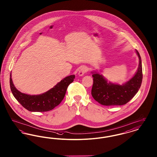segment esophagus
<instances>
[{
	"label": "esophagus",
	"instance_id": "obj_1",
	"mask_svg": "<svg viewBox=\"0 0 157 157\" xmlns=\"http://www.w3.org/2000/svg\"><path fill=\"white\" fill-rule=\"evenodd\" d=\"M87 71H88V67H82L79 71L78 74L79 76H83L85 73L87 72Z\"/></svg>",
	"mask_w": 157,
	"mask_h": 157
}]
</instances>
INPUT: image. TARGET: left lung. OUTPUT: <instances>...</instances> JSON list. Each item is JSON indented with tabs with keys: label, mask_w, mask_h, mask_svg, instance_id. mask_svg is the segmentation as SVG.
Masks as SVG:
<instances>
[{
	"label": "left lung",
	"mask_w": 157,
	"mask_h": 157,
	"mask_svg": "<svg viewBox=\"0 0 157 157\" xmlns=\"http://www.w3.org/2000/svg\"><path fill=\"white\" fill-rule=\"evenodd\" d=\"M136 53L139 58L137 72L131 79L122 85L108 82L102 75L92 72L94 83L91 94L100 104L105 106L126 104L138 92L142 83V69L140 55L136 50Z\"/></svg>",
	"instance_id": "8db88e82"
}]
</instances>
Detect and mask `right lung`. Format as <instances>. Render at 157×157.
Instances as JSON below:
<instances>
[{"instance_id": "obj_1", "label": "right lung", "mask_w": 157, "mask_h": 157, "mask_svg": "<svg viewBox=\"0 0 157 157\" xmlns=\"http://www.w3.org/2000/svg\"><path fill=\"white\" fill-rule=\"evenodd\" d=\"M75 76L70 75L63 78L53 88L45 93L36 95L23 94L15 88L10 75V86L13 95L23 106L31 112H46L53 109L63 100L67 86L74 81Z\"/></svg>"}]
</instances>
